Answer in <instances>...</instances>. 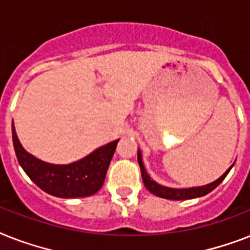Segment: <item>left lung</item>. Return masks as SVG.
Listing matches in <instances>:
<instances>
[{
    "label": "left lung",
    "instance_id": "obj_1",
    "mask_svg": "<svg viewBox=\"0 0 250 250\" xmlns=\"http://www.w3.org/2000/svg\"><path fill=\"white\" fill-rule=\"evenodd\" d=\"M137 162H139L140 169H141V176H143V181L144 185H145V188H147L151 194H154V195L159 196V198L169 199V200H188V199L200 198V196H204L207 195V194H209V192L213 191L221 182L224 181L225 177L227 176V173L231 171V168L234 167V164H232V166H231L220 178H217L216 181L210 182V184L208 185L195 186V188H173L158 184V182H155L153 178L150 177L145 169V166H144L143 162V154H141L140 150H137Z\"/></svg>",
    "mask_w": 250,
    "mask_h": 250
}]
</instances>
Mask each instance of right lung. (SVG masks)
Returning a JSON list of instances; mask_svg holds the SVG:
<instances>
[{
    "label": "right lung",
    "instance_id": "add662e5",
    "mask_svg": "<svg viewBox=\"0 0 250 250\" xmlns=\"http://www.w3.org/2000/svg\"><path fill=\"white\" fill-rule=\"evenodd\" d=\"M119 140L101 146L87 157L69 164H52L28 153L20 144L13 121V143L18 162L29 178L44 192L58 198H83L104 185L106 171Z\"/></svg>",
    "mask_w": 250,
    "mask_h": 250
}]
</instances>
